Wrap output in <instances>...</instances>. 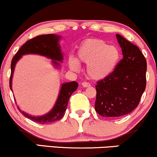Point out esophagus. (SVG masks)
Masks as SVG:
<instances>
[{"mask_svg":"<svg viewBox=\"0 0 157 157\" xmlns=\"http://www.w3.org/2000/svg\"><path fill=\"white\" fill-rule=\"evenodd\" d=\"M82 86L84 88H87V87H89V86H91V84H90L89 82H82Z\"/></svg>","mask_w":157,"mask_h":157,"instance_id":"1","label":"esophagus"}]
</instances>
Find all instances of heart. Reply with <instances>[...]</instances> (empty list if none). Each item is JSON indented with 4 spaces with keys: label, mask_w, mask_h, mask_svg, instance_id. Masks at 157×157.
I'll use <instances>...</instances> for the list:
<instances>
[{
    "label": "heart",
    "mask_w": 157,
    "mask_h": 157,
    "mask_svg": "<svg viewBox=\"0 0 157 157\" xmlns=\"http://www.w3.org/2000/svg\"><path fill=\"white\" fill-rule=\"evenodd\" d=\"M77 59L68 57V66L74 71L80 69L78 61L87 64L86 72L91 79L100 80L112 74L120 63L121 52L115 46H109L99 39H89L82 43L77 50Z\"/></svg>",
    "instance_id": "b5f03b06"
}]
</instances>
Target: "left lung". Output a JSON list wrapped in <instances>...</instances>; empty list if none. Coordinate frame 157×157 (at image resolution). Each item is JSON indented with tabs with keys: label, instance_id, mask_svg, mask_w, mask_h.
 <instances>
[{
	"label": "left lung",
	"instance_id": "obj_1",
	"mask_svg": "<svg viewBox=\"0 0 157 157\" xmlns=\"http://www.w3.org/2000/svg\"><path fill=\"white\" fill-rule=\"evenodd\" d=\"M123 58L110 76L96 85L95 110L102 117L117 118L137 107L146 86L147 63L137 46L117 34Z\"/></svg>",
	"mask_w": 157,
	"mask_h": 157
}]
</instances>
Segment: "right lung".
Segmentation results:
<instances>
[{
  "label": "right lung",
  "mask_w": 157,
  "mask_h": 157,
  "mask_svg": "<svg viewBox=\"0 0 157 157\" xmlns=\"http://www.w3.org/2000/svg\"><path fill=\"white\" fill-rule=\"evenodd\" d=\"M61 36L49 34V35H39L34 37L21 46V48L13 57L11 63V76L10 80V87L12 91V77L16 63L23 55H37L44 56L45 57L52 60L53 66L56 68H60V63L63 60V54L61 51L60 40ZM78 87V83L76 81L69 82H64L61 84L60 92L56 100L53 108L42 116H33L19 109L21 113L26 118L40 124H47L60 120L64 116L65 111L67 109L68 102L70 97L73 92L76 91Z\"/></svg>",
  "instance_id": "right-lung-1"
}]
</instances>
